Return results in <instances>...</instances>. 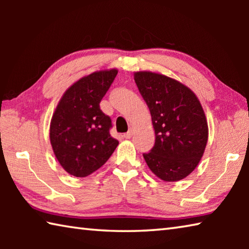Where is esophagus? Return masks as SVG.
Returning <instances> with one entry per match:
<instances>
[{
  "mask_svg": "<svg viewBox=\"0 0 249 249\" xmlns=\"http://www.w3.org/2000/svg\"><path fill=\"white\" fill-rule=\"evenodd\" d=\"M132 136H133V132H132V130H129V132L124 134V137L126 138V140H129V138L132 137Z\"/></svg>",
  "mask_w": 249,
  "mask_h": 249,
  "instance_id": "esophagus-1",
  "label": "esophagus"
}]
</instances>
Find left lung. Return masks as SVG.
Returning <instances> with one entry per match:
<instances>
[{"instance_id":"obj_1","label":"left lung","mask_w":249,"mask_h":249,"mask_svg":"<svg viewBox=\"0 0 249 249\" xmlns=\"http://www.w3.org/2000/svg\"><path fill=\"white\" fill-rule=\"evenodd\" d=\"M150 111L156 141L144 159L167 182L184 179L199 165L209 137L208 121L197 96L177 80L150 71L134 73Z\"/></svg>"}]
</instances>
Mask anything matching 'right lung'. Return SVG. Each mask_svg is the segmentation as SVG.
<instances>
[{
    "instance_id": "add662e5",
    "label": "right lung",
    "mask_w": 249,
    "mask_h": 249,
    "mask_svg": "<svg viewBox=\"0 0 249 249\" xmlns=\"http://www.w3.org/2000/svg\"><path fill=\"white\" fill-rule=\"evenodd\" d=\"M117 69L100 70L68 88L50 121L49 138L61 167L83 178L102 167L119 145L109 135L111 119L100 102L111 87Z\"/></svg>"
}]
</instances>
